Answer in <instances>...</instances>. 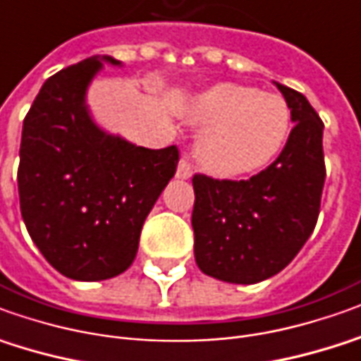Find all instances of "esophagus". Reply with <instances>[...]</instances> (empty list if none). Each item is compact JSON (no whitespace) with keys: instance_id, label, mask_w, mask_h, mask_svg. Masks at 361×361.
I'll return each mask as SVG.
<instances>
[{"instance_id":"1","label":"esophagus","mask_w":361,"mask_h":361,"mask_svg":"<svg viewBox=\"0 0 361 361\" xmlns=\"http://www.w3.org/2000/svg\"><path fill=\"white\" fill-rule=\"evenodd\" d=\"M192 176V165L188 163V159H180L178 161V166H176V178H183V180H186V178H190Z\"/></svg>"}]
</instances>
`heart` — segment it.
<instances>
[{
  "mask_svg": "<svg viewBox=\"0 0 361 361\" xmlns=\"http://www.w3.org/2000/svg\"><path fill=\"white\" fill-rule=\"evenodd\" d=\"M192 123L204 126L196 157L220 176L259 171L279 155L289 137L290 109L279 94L220 82L200 92L185 108Z\"/></svg>",
  "mask_w": 361,
  "mask_h": 361,
  "instance_id": "b5f03b06",
  "label": "heart"
}]
</instances>
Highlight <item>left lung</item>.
I'll list each match as a JSON object with an SVG mask.
<instances>
[{"label": "left lung", "mask_w": 361, "mask_h": 361, "mask_svg": "<svg viewBox=\"0 0 361 361\" xmlns=\"http://www.w3.org/2000/svg\"><path fill=\"white\" fill-rule=\"evenodd\" d=\"M277 88L295 123L281 155L247 180L192 178L196 265L214 279H269L295 259L317 226L326 178L324 123L300 92Z\"/></svg>", "instance_id": "obj_1"}]
</instances>
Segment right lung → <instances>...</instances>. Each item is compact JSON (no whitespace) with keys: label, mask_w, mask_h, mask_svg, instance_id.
Returning <instances> with one entry per match:
<instances>
[{"label":"right lung","mask_w":361,"mask_h":361,"mask_svg":"<svg viewBox=\"0 0 361 361\" xmlns=\"http://www.w3.org/2000/svg\"><path fill=\"white\" fill-rule=\"evenodd\" d=\"M92 56L44 82L25 116L19 149L21 216L39 252L64 277L111 279L137 255L141 228L175 176L178 149H145L96 126L86 90Z\"/></svg>","instance_id":"obj_1"}]
</instances>
